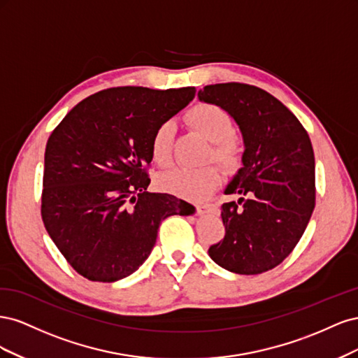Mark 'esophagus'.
Instances as JSON below:
<instances>
[{"mask_svg":"<svg viewBox=\"0 0 358 358\" xmlns=\"http://www.w3.org/2000/svg\"><path fill=\"white\" fill-rule=\"evenodd\" d=\"M216 210H218V208L212 203H203L197 206V212L200 215H212V213H216Z\"/></svg>","mask_w":358,"mask_h":358,"instance_id":"34e87169","label":"esophagus"}]
</instances>
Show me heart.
Masks as SVG:
<instances>
[{
	"label": "heart",
	"instance_id": "heart-1",
	"mask_svg": "<svg viewBox=\"0 0 358 358\" xmlns=\"http://www.w3.org/2000/svg\"><path fill=\"white\" fill-rule=\"evenodd\" d=\"M187 121L213 143L212 157L225 166H233L239 158V142L231 136L233 121L230 115L215 104H196L187 113ZM176 125L173 121L162 122L150 138V157L158 166H169L171 161L173 140ZM158 187L178 197L200 200L221 183V171L216 166L175 167L161 173Z\"/></svg>",
	"mask_w": 358,
	"mask_h": 358
}]
</instances>
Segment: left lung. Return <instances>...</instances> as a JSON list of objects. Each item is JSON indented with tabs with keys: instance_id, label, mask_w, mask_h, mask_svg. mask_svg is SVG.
Returning <instances> with one entry per match:
<instances>
[{
	"instance_id": "obj_1",
	"label": "left lung",
	"mask_w": 358,
	"mask_h": 358,
	"mask_svg": "<svg viewBox=\"0 0 358 358\" xmlns=\"http://www.w3.org/2000/svg\"><path fill=\"white\" fill-rule=\"evenodd\" d=\"M199 100L220 106L239 125L245 150L222 204L224 239L209 248L222 268L258 275L276 267L305 233L315 208V159L306 129L264 90L245 83L208 85Z\"/></svg>"
}]
</instances>
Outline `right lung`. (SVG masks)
I'll use <instances>...</instances> for the list:
<instances>
[{"mask_svg":"<svg viewBox=\"0 0 358 358\" xmlns=\"http://www.w3.org/2000/svg\"><path fill=\"white\" fill-rule=\"evenodd\" d=\"M196 88L119 86L67 113L45 152L41 218L69 264L90 280L115 282L152 252L162 220L188 216L192 204L148 192L155 129L187 107Z\"/></svg>","mask_w":358,"mask_h":358,"instance_id":"add662e5","label":"right lung"}]
</instances>
